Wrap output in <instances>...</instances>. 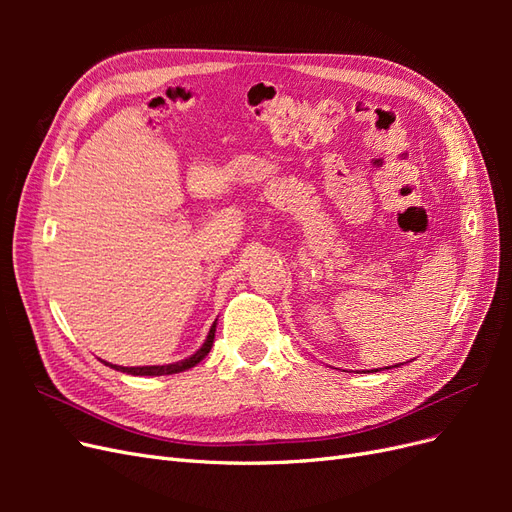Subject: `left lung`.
Segmentation results:
<instances>
[{
	"mask_svg": "<svg viewBox=\"0 0 512 512\" xmlns=\"http://www.w3.org/2000/svg\"><path fill=\"white\" fill-rule=\"evenodd\" d=\"M386 369H389V367H386Z\"/></svg>",
	"mask_w": 512,
	"mask_h": 512,
	"instance_id": "8db88e82",
	"label": "left lung"
}]
</instances>
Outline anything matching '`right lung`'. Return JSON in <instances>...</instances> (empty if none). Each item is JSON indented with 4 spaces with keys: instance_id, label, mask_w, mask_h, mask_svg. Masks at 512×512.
<instances>
[{
    "instance_id": "add662e5",
    "label": "right lung",
    "mask_w": 512,
    "mask_h": 512,
    "mask_svg": "<svg viewBox=\"0 0 512 512\" xmlns=\"http://www.w3.org/2000/svg\"><path fill=\"white\" fill-rule=\"evenodd\" d=\"M213 339H215V322H213V327L209 329V335L205 339V344L200 346L192 356H188V359H183V361L170 363V365H147V367H119V365H111V363H106V365L117 369V371H123V374H132V376H168V374H179V371L190 369V367L198 365L200 361L205 359V356L211 350V346H213Z\"/></svg>"
}]
</instances>
